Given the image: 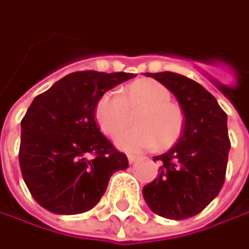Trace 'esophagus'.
Masks as SVG:
<instances>
[{
  "label": "esophagus",
  "mask_w": 249,
  "mask_h": 249,
  "mask_svg": "<svg viewBox=\"0 0 249 249\" xmlns=\"http://www.w3.org/2000/svg\"><path fill=\"white\" fill-rule=\"evenodd\" d=\"M127 159H129V163H134L139 159V157L137 155H127Z\"/></svg>",
  "instance_id": "obj_1"
}]
</instances>
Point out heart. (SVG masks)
<instances>
[{
	"mask_svg": "<svg viewBox=\"0 0 249 249\" xmlns=\"http://www.w3.org/2000/svg\"><path fill=\"white\" fill-rule=\"evenodd\" d=\"M172 94L163 84L142 79L126 87L123 95L108 91L95 107V119L107 136H115L129 123L130 112L140 110L134 119L137 127L122 131L116 145L123 151L139 152L154 148H167L181 136L184 115L180 107L170 102Z\"/></svg>",
	"mask_w": 249,
	"mask_h": 249,
	"instance_id": "heart-1",
	"label": "heart"
}]
</instances>
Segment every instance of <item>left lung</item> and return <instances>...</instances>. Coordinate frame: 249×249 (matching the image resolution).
I'll return each instance as SVG.
<instances>
[{
    "label": "left lung",
    "mask_w": 249,
    "mask_h": 249,
    "mask_svg": "<svg viewBox=\"0 0 249 249\" xmlns=\"http://www.w3.org/2000/svg\"><path fill=\"white\" fill-rule=\"evenodd\" d=\"M163 84L178 101L184 129L160 160L158 177L142 188L149 209L157 215L183 220L209 205L226 177L230 140L227 115L199 83L173 72L145 73Z\"/></svg>",
    "instance_id": "obj_1"
}]
</instances>
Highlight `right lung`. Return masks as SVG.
Returning a JSON list of instances; mask_svg holds the SVG:
<instances>
[{"label": "right lung", "instance_id": "add662e5", "mask_svg": "<svg viewBox=\"0 0 249 249\" xmlns=\"http://www.w3.org/2000/svg\"><path fill=\"white\" fill-rule=\"evenodd\" d=\"M133 73L74 72L37 95L22 119L19 163L33 198L56 215H77L100 202L110 176L129 160L98 129L101 97Z\"/></svg>", "mask_w": 249, "mask_h": 249}]
</instances>
